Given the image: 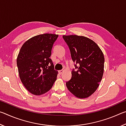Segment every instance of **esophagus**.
Segmentation results:
<instances>
[{
    "mask_svg": "<svg viewBox=\"0 0 126 126\" xmlns=\"http://www.w3.org/2000/svg\"><path fill=\"white\" fill-rule=\"evenodd\" d=\"M63 70H60V71H58V72H59V73L60 74H62L63 73Z\"/></svg>",
    "mask_w": 126,
    "mask_h": 126,
    "instance_id": "obj_1",
    "label": "esophagus"
}]
</instances>
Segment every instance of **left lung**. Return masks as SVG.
<instances>
[{
  "instance_id": "1",
  "label": "left lung",
  "mask_w": 126,
  "mask_h": 126,
  "mask_svg": "<svg viewBox=\"0 0 126 126\" xmlns=\"http://www.w3.org/2000/svg\"><path fill=\"white\" fill-rule=\"evenodd\" d=\"M63 38L77 69L72 71V78L66 82V86L79 98L88 97L97 90L103 77V52L94 42L83 36L63 35Z\"/></svg>"
}]
</instances>
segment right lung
I'll return each instance as SVG.
<instances>
[{"label":"right lung","mask_w":126,"mask_h":126,"mask_svg":"<svg viewBox=\"0 0 126 126\" xmlns=\"http://www.w3.org/2000/svg\"><path fill=\"white\" fill-rule=\"evenodd\" d=\"M58 35L43 34L25 42L16 59L19 74L23 84L34 95L46 93L57 79L58 71L50 58L53 44Z\"/></svg>","instance_id":"add662e5"}]
</instances>
